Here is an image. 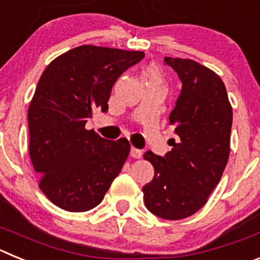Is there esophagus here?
Returning a JSON list of instances; mask_svg holds the SVG:
<instances>
[{
    "instance_id": "esophagus-1",
    "label": "esophagus",
    "mask_w": 260,
    "mask_h": 260,
    "mask_svg": "<svg viewBox=\"0 0 260 260\" xmlns=\"http://www.w3.org/2000/svg\"><path fill=\"white\" fill-rule=\"evenodd\" d=\"M130 156L134 158H141L142 157V151L138 150V148H134L132 147V150H130Z\"/></svg>"
}]
</instances>
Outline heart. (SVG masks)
<instances>
[{
	"instance_id": "b5f03b06",
	"label": "heart",
	"mask_w": 260,
	"mask_h": 260,
	"mask_svg": "<svg viewBox=\"0 0 260 260\" xmlns=\"http://www.w3.org/2000/svg\"><path fill=\"white\" fill-rule=\"evenodd\" d=\"M147 75H148V79H150V82H160V79H161V77H160V73H158L156 69H150V70H148V73H147Z\"/></svg>"
}]
</instances>
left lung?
<instances>
[{
  "instance_id": "1",
  "label": "left lung",
  "mask_w": 260,
  "mask_h": 260,
  "mask_svg": "<svg viewBox=\"0 0 260 260\" xmlns=\"http://www.w3.org/2000/svg\"><path fill=\"white\" fill-rule=\"evenodd\" d=\"M182 88L169 116L177 138L164 156L151 151L144 158L155 176L143 186L144 204L165 220H180L203 207L219 183L229 157L233 112L222 80L192 59L165 57Z\"/></svg>"
}]
</instances>
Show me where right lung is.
I'll use <instances>...</instances> for the list:
<instances>
[{
	"mask_svg": "<svg viewBox=\"0 0 260 260\" xmlns=\"http://www.w3.org/2000/svg\"><path fill=\"white\" fill-rule=\"evenodd\" d=\"M143 52L82 45L52 61L28 108L29 156L40 189L69 212L92 210L130 152L125 138L107 141L86 130L92 112L108 110L116 80Z\"/></svg>",
	"mask_w": 260,
	"mask_h": 260,
	"instance_id": "right-lung-1",
	"label": "right lung"
}]
</instances>
